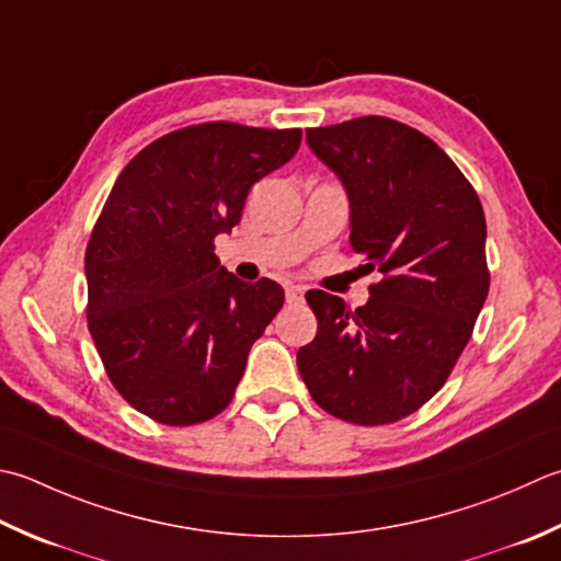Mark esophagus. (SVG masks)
Wrapping results in <instances>:
<instances>
[{"label": "esophagus", "mask_w": 561, "mask_h": 561, "mask_svg": "<svg viewBox=\"0 0 561 561\" xmlns=\"http://www.w3.org/2000/svg\"><path fill=\"white\" fill-rule=\"evenodd\" d=\"M304 287L301 284H287V301L289 304H301L304 301Z\"/></svg>", "instance_id": "obj_1"}]
</instances>
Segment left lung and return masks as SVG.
I'll list each match as a JSON object with an SVG mask.
<instances>
[{
	"label": "left lung",
	"mask_w": 561,
	"mask_h": 561,
	"mask_svg": "<svg viewBox=\"0 0 561 561\" xmlns=\"http://www.w3.org/2000/svg\"><path fill=\"white\" fill-rule=\"evenodd\" d=\"M306 142L343 182L350 245L383 279L355 311L306 294L318 333L296 365L335 419L397 423L443 389L474 331L489 294L484 208L445 150L399 121L309 128Z\"/></svg>",
	"instance_id": "obj_1"
}]
</instances>
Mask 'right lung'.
<instances>
[{"label": "right lung", "mask_w": 561, "mask_h": 561, "mask_svg": "<svg viewBox=\"0 0 561 561\" xmlns=\"http://www.w3.org/2000/svg\"><path fill=\"white\" fill-rule=\"evenodd\" d=\"M299 146L301 128L211 121L150 142L118 174L84 255L87 323L116 391L148 419L204 423L233 399L284 289L233 277L214 240Z\"/></svg>", "instance_id": "right-lung-1"}]
</instances>
